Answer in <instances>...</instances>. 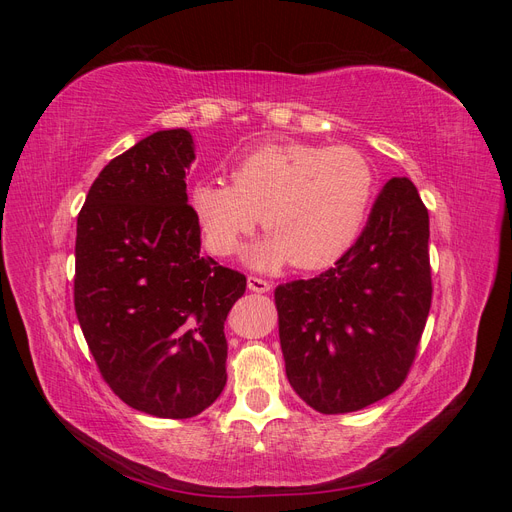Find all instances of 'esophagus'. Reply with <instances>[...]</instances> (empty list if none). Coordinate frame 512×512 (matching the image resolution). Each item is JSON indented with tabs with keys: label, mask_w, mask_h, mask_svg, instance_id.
Returning a JSON list of instances; mask_svg holds the SVG:
<instances>
[{
	"label": "esophagus",
	"mask_w": 512,
	"mask_h": 512,
	"mask_svg": "<svg viewBox=\"0 0 512 512\" xmlns=\"http://www.w3.org/2000/svg\"><path fill=\"white\" fill-rule=\"evenodd\" d=\"M247 288H250L252 292H269L271 290V282L260 280V277L250 275V277H247Z\"/></svg>",
	"instance_id": "esophagus-1"
}]
</instances>
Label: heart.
<instances>
[{
    "label": "heart",
    "instance_id": "heart-1",
    "mask_svg": "<svg viewBox=\"0 0 512 512\" xmlns=\"http://www.w3.org/2000/svg\"><path fill=\"white\" fill-rule=\"evenodd\" d=\"M376 196V175L361 151L316 143H267L232 168V185L198 181L190 209L207 250L232 256L256 230H269L245 254L275 271L288 262L320 271L342 260L361 237Z\"/></svg>",
    "mask_w": 512,
    "mask_h": 512
}]
</instances>
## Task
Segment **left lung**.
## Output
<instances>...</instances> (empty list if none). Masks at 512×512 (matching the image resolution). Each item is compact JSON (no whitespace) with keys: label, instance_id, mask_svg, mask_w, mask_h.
I'll list each match as a JSON object with an SVG mask.
<instances>
[{"label":"left lung","instance_id":"left-lung-1","mask_svg":"<svg viewBox=\"0 0 512 512\" xmlns=\"http://www.w3.org/2000/svg\"><path fill=\"white\" fill-rule=\"evenodd\" d=\"M427 243L421 196L393 177L335 267L275 288L286 376L307 406L354 412L406 380L431 307Z\"/></svg>","mask_w":512,"mask_h":512}]
</instances>
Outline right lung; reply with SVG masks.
Returning a JSON list of instances; mask_svg holds the SVG:
<instances>
[{
    "instance_id": "right-lung-1",
    "label": "right lung",
    "mask_w": 512,
    "mask_h": 512,
    "mask_svg": "<svg viewBox=\"0 0 512 512\" xmlns=\"http://www.w3.org/2000/svg\"><path fill=\"white\" fill-rule=\"evenodd\" d=\"M188 130H160L108 162L76 220L74 307L113 393L190 418L226 384V316L245 275L200 256L185 170Z\"/></svg>"
}]
</instances>
